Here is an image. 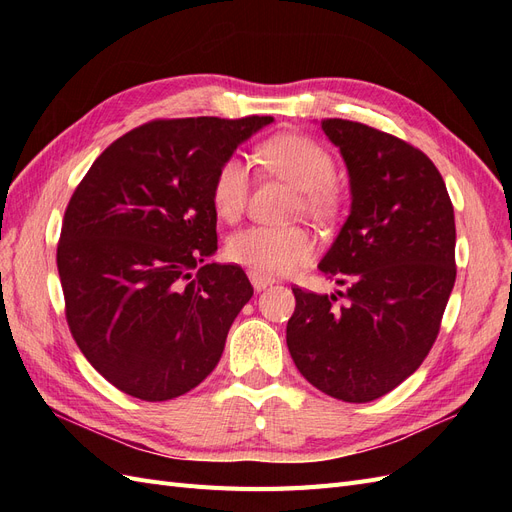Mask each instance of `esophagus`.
Instances as JSON below:
<instances>
[{
    "label": "esophagus",
    "mask_w": 512,
    "mask_h": 512,
    "mask_svg": "<svg viewBox=\"0 0 512 512\" xmlns=\"http://www.w3.org/2000/svg\"><path fill=\"white\" fill-rule=\"evenodd\" d=\"M247 275H250V282H252L254 290H265L267 286L275 284L273 277H269V275H262V273H258V271H250Z\"/></svg>",
    "instance_id": "34e87169"
}]
</instances>
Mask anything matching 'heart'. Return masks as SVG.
Instances as JSON below:
<instances>
[{"instance_id":"heart-1","label":"heart","mask_w":512,"mask_h":512,"mask_svg":"<svg viewBox=\"0 0 512 512\" xmlns=\"http://www.w3.org/2000/svg\"><path fill=\"white\" fill-rule=\"evenodd\" d=\"M256 158L271 175L297 188V203L314 218H329L339 203L335 183V160L318 141L303 134H275L260 143ZM211 205L226 222H235L247 205L250 194V170L237 153L226 156L211 177ZM316 239L299 224L286 226H247L235 232L226 243L232 262L258 273L284 275L297 271L316 256Z\"/></svg>"}]
</instances>
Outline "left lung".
<instances>
[{"label": "left lung", "mask_w": 512, "mask_h": 512, "mask_svg": "<svg viewBox=\"0 0 512 512\" xmlns=\"http://www.w3.org/2000/svg\"><path fill=\"white\" fill-rule=\"evenodd\" d=\"M322 130L348 166L352 209L318 269L348 290L294 286L286 344L309 384L367 404L412 376L436 342L457 277L455 213L421 149L350 119H322Z\"/></svg>", "instance_id": "obj_1"}]
</instances>
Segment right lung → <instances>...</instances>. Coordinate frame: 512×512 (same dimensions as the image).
<instances>
[{
    "instance_id": "1",
    "label": "right lung",
    "mask_w": 512,
    "mask_h": 512,
    "mask_svg": "<svg viewBox=\"0 0 512 512\" xmlns=\"http://www.w3.org/2000/svg\"><path fill=\"white\" fill-rule=\"evenodd\" d=\"M271 121L153 119L108 145L76 185L57 243L66 320L115 389L175 399L218 365L254 288L237 265H205L218 250L209 185Z\"/></svg>"
}]
</instances>
